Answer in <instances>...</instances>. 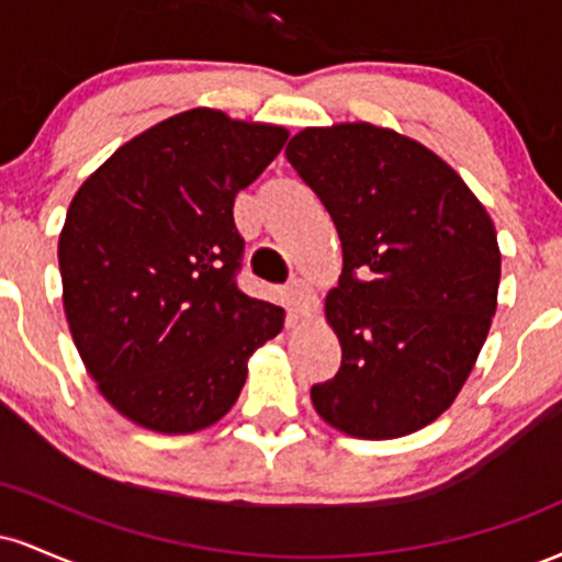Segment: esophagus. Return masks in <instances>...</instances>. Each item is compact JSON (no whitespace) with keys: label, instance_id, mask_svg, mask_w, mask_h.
<instances>
[{"label":"esophagus","instance_id":"esophagus-1","mask_svg":"<svg viewBox=\"0 0 562 562\" xmlns=\"http://www.w3.org/2000/svg\"><path fill=\"white\" fill-rule=\"evenodd\" d=\"M288 301L295 312L303 314V317H308V314L317 308V293H314V288L308 285L306 280H301V277H293V280H290Z\"/></svg>","mask_w":562,"mask_h":562}]
</instances>
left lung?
I'll return each mask as SVG.
<instances>
[{
    "label": "left lung",
    "instance_id": "1",
    "mask_svg": "<svg viewBox=\"0 0 562 562\" xmlns=\"http://www.w3.org/2000/svg\"><path fill=\"white\" fill-rule=\"evenodd\" d=\"M285 158L344 250L325 301L340 370L312 385L314 409L364 441L415 434L449 409L492 327L502 274L492 216L447 160L367 121L303 128Z\"/></svg>",
    "mask_w": 562,
    "mask_h": 562
}]
</instances>
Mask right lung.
Instances as JSON below:
<instances>
[{
	"instance_id": "obj_1",
	"label": "right lung",
	"mask_w": 562,
	"mask_h": 562,
	"mask_svg": "<svg viewBox=\"0 0 562 562\" xmlns=\"http://www.w3.org/2000/svg\"><path fill=\"white\" fill-rule=\"evenodd\" d=\"M288 128L192 108L121 145L79 187L57 259L63 308L87 372L126 420L195 434L240 396L248 359L285 312L237 290V192Z\"/></svg>"
}]
</instances>
